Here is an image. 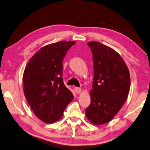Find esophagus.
I'll return each mask as SVG.
<instances>
[{
    "mask_svg": "<svg viewBox=\"0 0 150 150\" xmlns=\"http://www.w3.org/2000/svg\"><path fill=\"white\" fill-rule=\"evenodd\" d=\"M74 90H75L76 93L77 94L80 93V92H81V88H78V87H75V88H74Z\"/></svg>",
    "mask_w": 150,
    "mask_h": 150,
    "instance_id": "esophagus-1",
    "label": "esophagus"
}]
</instances>
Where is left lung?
<instances>
[{
  "mask_svg": "<svg viewBox=\"0 0 150 150\" xmlns=\"http://www.w3.org/2000/svg\"><path fill=\"white\" fill-rule=\"evenodd\" d=\"M93 59L94 78L91 103L86 117L94 125L112 120L121 109L130 88L127 66L117 52L98 41L88 43Z\"/></svg>",
  "mask_w": 150,
  "mask_h": 150,
  "instance_id": "8db88e82",
  "label": "left lung"
}]
</instances>
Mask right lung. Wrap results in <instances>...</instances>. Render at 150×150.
<instances>
[{
    "mask_svg": "<svg viewBox=\"0 0 150 150\" xmlns=\"http://www.w3.org/2000/svg\"><path fill=\"white\" fill-rule=\"evenodd\" d=\"M76 43L61 41L45 45L31 57L25 67L23 82L25 98L37 117L52 123L63 115L74 98L62 78V62Z\"/></svg>",
    "mask_w": 150,
    "mask_h": 150,
    "instance_id": "1",
    "label": "right lung"
}]
</instances>
